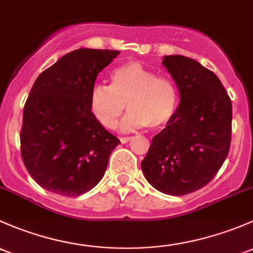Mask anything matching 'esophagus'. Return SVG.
Wrapping results in <instances>:
<instances>
[{
	"mask_svg": "<svg viewBox=\"0 0 253 253\" xmlns=\"http://www.w3.org/2000/svg\"><path fill=\"white\" fill-rule=\"evenodd\" d=\"M121 142L122 144H126L127 141H130V140H131V136H123V137H121Z\"/></svg>",
	"mask_w": 253,
	"mask_h": 253,
	"instance_id": "esophagus-1",
	"label": "esophagus"
}]
</instances>
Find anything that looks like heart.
I'll use <instances>...</instances> for the list:
<instances>
[{
	"instance_id": "b5f03b06",
	"label": "heart",
	"mask_w": 253,
	"mask_h": 253,
	"mask_svg": "<svg viewBox=\"0 0 253 253\" xmlns=\"http://www.w3.org/2000/svg\"><path fill=\"white\" fill-rule=\"evenodd\" d=\"M179 92L173 80L157 77L137 62H127L111 73V84L91 88L88 105L92 116L106 129H114L124 108L129 111L122 122L123 130L147 126L158 129L175 113Z\"/></svg>"
}]
</instances>
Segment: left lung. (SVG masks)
<instances>
[{
  "mask_svg": "<svg viewBox=\"0 0 253 253\" xmlns=\"http://www.w3.org/2000/svg\"><path fill=\"white\" fill-rule=\"evenodd\" d=\"M162 64L178 86L180 103L153 136L141 168L158 191L183 196L206 186L223 166L233 109L217 75L197 61L173 54L163 57Z\"/></svg>",
  "mask_w": 253,
  "mask_h": 253,
  "instance_id": "left-lung-1",
  "label": "left lung"
}]
</instances>
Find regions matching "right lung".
I'll return each instance as SVG.
<instances>
[{
    "label": "right lung",
    "mask_w": 253,
    "mask_h": 253,
    "mask_svg": "<svg viewBox=\"0 0 253 253\" xmlns=\"http://www.w3.org/2000/svg\"><path fill=\"white\" fill-rule=\"evenodd\" d=\"M118 54L75 49L34 83L23 111L20 152L31 178L47 191L80 196L105 175L121 141L92 116L88 98L98 73Z\"/></svg>",
    "instance_id": "1"
}]
</instances>
